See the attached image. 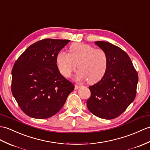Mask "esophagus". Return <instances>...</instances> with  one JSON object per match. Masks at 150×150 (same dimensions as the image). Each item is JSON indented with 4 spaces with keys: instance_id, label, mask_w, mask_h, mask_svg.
I'll return each mask as SVG.
<instances>
[{
    "instance_id": "obj_1",
    "label": "esophagus",
    "mask_w": 150,
    "mask_h": 150,
    "mask_svg": "<svg viewBox=\"0 0 150 150\" xmlns=\"http://www.w3.org/2000/svg\"><path fill=\"white\" fill-rule=\"evenodd\" d=\"M81 86H80V85H75V89H79L80 88H81Z\"/></svg>"
}]
</instances>
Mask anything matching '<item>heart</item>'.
Returning a JSON list of instances; mask_svg holds the SVG:
<instances>
[{
  "mask_svg": "<svg viewBox=\"0 0 150 150\" xmlns=\"http://www.w3.org/2000/svg\"><path fill=\"white\" fill-rule=\"evenodd\" d=\"M59 71L65 77H69L77 67L79 71L75 79L79 81L87 80L89 83L99 81L105 75L108 67V55L102 48L76 43L69 48V54L59 52L56 57Z\"/></svg>",
  "mask_w": 150,
  "mask_h": 150,
  "instance_id": "1",
  "label": "heart"
}]
</instances>
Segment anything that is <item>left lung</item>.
<instances>
[{"label": "left lung", "mask_w": 150, "mask_h": 150, "mask_svg": "<svg viewBox=\"0 0 150 150\" xmlns=\"http://www.w3.org/2000/svg\"><path fill=\"white\" fill-rule=\"evenodd\" d=\"M95 44L107 52L108 67L102 79L89 87L91 96L87 107L97 117L114 119L134 100L138 75L130 58L121 48L106 41H96Z\"/></svg>", "instance_id": "8db88e82"}]
</instances>
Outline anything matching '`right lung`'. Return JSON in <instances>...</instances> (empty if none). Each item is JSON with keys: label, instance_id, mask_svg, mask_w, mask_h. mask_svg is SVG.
Listing matches in <instances>:
<instances>
[{"label": "right lung", "instance_id": "1", "mask_svg": "<svg viewBox=\"0 0 150 150\" xmlns=\"http://www.w3.org/2000/svg\"><path fill=\"white\" fill-rule=\"evenodd\" d=\"M68 40L45 39L28 47L12 69V94L23 112L45 119L63 107L74 85L59 71L56 57Z\"/></svg>", "mask_w": 150, "mask_h": 150}]
</instances>
